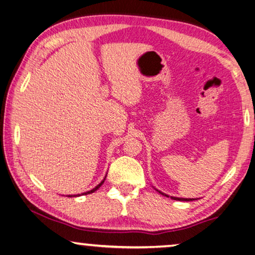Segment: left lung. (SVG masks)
I'll list each match as a JSON object with an SVG mask.
<instances>
[{"label": "left lung", "mask_w": 255, "mask_h": 255, "mask_svg": "<svg viewBox=\"0 0 255 255\" xmlns=\"http://www.w3.org/2000/svg\"><path fill=\"white\" fill-rule=\"evenodd\" d=\"M157 191H158V189H157ZM159 192V191H158ZM160 194H163V195H165V196H168V195H166V194H164V193H162V192H159ZM171 199H173V200H178V201H193L192 199H182V198H174V196H171Z\"/></svg>", "instance_id": "obj_1"}]
</instances>
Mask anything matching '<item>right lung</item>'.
Masks as SVG:
<instances>
[{
  "label": "right lung",
  "mask_w": 255,
  "mask_h": 255,
  "mask_svg": "<svg viewBox=\"0 0 255 255\" xmlns=\"http://www.w3.org/2000/svg\"><path fill=\"white\" fill-rule=\"evenodd\" d=\"M106 178V177H105ZM105 178H104V180L102 181V182H100V184L99 185H97L96 186V187L95 188H93V189H91V191H89V192H85V193H83V194H82V195H87V194H91V193H93V192H96L97 191V189H98L99 187H100V186H102L103 184H104V181H105ZM68 196H69V198H71V196H81L80 194H77V195H68Z\"/></svg>",
  "instance_id": "1"
}]
</instances>
